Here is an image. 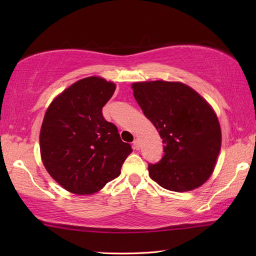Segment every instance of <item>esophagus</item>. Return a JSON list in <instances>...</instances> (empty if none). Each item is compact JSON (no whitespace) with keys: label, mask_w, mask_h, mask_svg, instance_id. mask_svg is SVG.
Wrapping results in <instances>:
<instances>
[{"label":"esophagus","mask_w":256,"mask_h":256,"mask_svg":"<svg viewBox=\"0 0 256 256\" xmlns=\"http://www.w3.org/2000/svg\"><path fill=\"white\" fill-rule=\"evenodd\" d=\"M133 148H134V150H138V148H140L138 140H133Z\"/></svg>","instance_id":"34e87169"}]
</instances>
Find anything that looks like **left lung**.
<instances>
[{"instance_id":"8db88e82","label":"left lung","mask_w":256,"mask_h":256,"mask_svg":"<svg viewBox=\"0 0 256 256\" xmlns=\"http://www.w3.org/2000/svg\"><path fill=\"white\" fill-rule=\"evenodd\" d=\"M144 116L164 143V155L148 165L150 178L172 192H189L211 176L221 148V128L202 96L182 82L146 81L132 84Z\"/></svg>"}]
</instances>
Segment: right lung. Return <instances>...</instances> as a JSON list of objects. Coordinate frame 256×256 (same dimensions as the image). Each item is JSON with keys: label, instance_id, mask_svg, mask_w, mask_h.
<instances>
[{"label": "right lung", "instance_id": "right-lung-1", "mask_svg": "<svg viewBox=\"0 0 256 256\" xmlns=\"http://www.w3.org/2000/svg\"><path fill=\"white\" fill-rule=\"evenodd\" d=\"M116 84L100 77L74 82L48 106L40 142L42 164L68 192L91 194L121 174L132 153L118 128L106 121L102 108Z\"/></svg>", "mask_w": 256, "mask_h": 256}]
</instances>
